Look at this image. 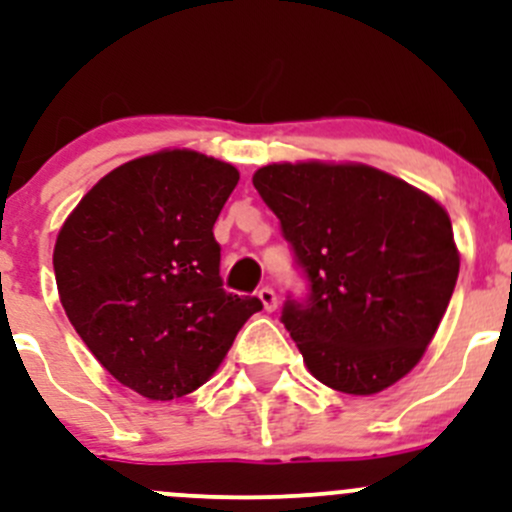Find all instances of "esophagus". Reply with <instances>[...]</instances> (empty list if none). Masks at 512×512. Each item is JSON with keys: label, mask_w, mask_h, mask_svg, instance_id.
I'll return each instance as SVG.
<instances>
[{"label": "esophagus", "mask_w": 512, "mask_h": 512, "mask_svg": "<svg viewBox=\"0 0 512 512\" xmlns=\"http://www.w3.org/2000/svg\"><path fill=\"white\" fill-rule=\"evenodd\" d=\"M258 298H261L263 308H266L268 313L276 311V308H278V296H276V291H273L271 286H263L261 291H258Z\"/></svg>", "instance_id": "34e87169"}]
</instances>
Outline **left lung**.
Wrapping results in <instances>:
<instances>
[{
  "label": "left lung",
  "instance_id": "1",
  "mask_svg": "<svg viewBox=\"0 0 512 512\" xmlns=\"http://www.w3.org/2000/svg\"><path fill=\"white\" fill-rule=\"evenodd\" d=\"M254 186L308 281V296L281 311L308 371L353 396L401 381L458 281L443 206L366 164H268Z\"/></svg>",
  "mask_w": 512,
  "mask_h": 512
}]
</instances>
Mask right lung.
I'll return each mask as SVG.
<instances>
[{
	"label": "right lung",
	"instance_id": "right-lung-1",
	"mask_svg": "<svg viewBox=\"0 0 512 512\" xmlns=\"http://www.w3.org/2000/svg\"><path fill=\"white\" fill-rule=\"evenodd\" d=\"M239 184L231 164L189 149L126 161L64 221L54 276L96 361L149 401L204 386L261 311L224 291L214 224Z\"/></svg>",
	"mask_w": 512,
	"mask_h": 512
}]
</instances>
